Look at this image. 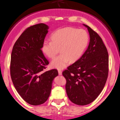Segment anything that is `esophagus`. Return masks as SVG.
<instances>
[{
    "label": "esophagus",
    "mask_w": 120,
    "mask_h": 120,
    "mask_svg": "<svg viewBox=\"0 0 120 120\" xmlns=\"http://www.w3.org/2000/svg\"><path fill=\"white\" fill-rule=\"evenodd\" d=\"M58 72H59V74L60 75H62V71H61V70H58Z\"/></svg>",
    "instance_id": "1"
}]
</instances>
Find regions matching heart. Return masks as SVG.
Returning a JSON list of instances; mask_svg holds the SVG:
<instances>
[{
	"instance_id": "obj_1",
	"label": "heart",
	"mask_w": 120,
	"mask_h": 120,
	"mask_svg": "<svg viewBox=\"0 0 120 120\" xmlns=\"http://www.w3.org/2000/svg\"><path fill=\"white\" fill-rule=\"evenodd\" d=\"M52 41L45 40L42 43V51L52 60V67L63 69L81 57L89 42V36L84 30L66 27L59 29L51 35Z\"/></svg>"
}]
</instances>
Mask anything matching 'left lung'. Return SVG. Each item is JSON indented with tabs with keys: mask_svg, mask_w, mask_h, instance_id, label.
Listing matches in <instances>:
<instances>
[{
	"mask_svg": "<svg viewBox=\"0 0 120 120\" xmlns=\"http://www.w3.org/2000/svg\"><path fill=\"white\" fill-rule=\"evenodd\" d=\"M88 49L77 61L63 72L69 99L80 106L88 105L100 95L109 72V54L101 38L88 25Z\"/></svg>",
	"mask_w": 120,
	"mask_h": 120,
	"instance_id": "obj_1",
	"label": "left lung"
}]
</instances>
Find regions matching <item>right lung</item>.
<instances>
[{
  "label": "right lung",
  "instance_id": "obj_1",
  "mask_svg": "<svg viewBox=\"0 0 120 120\" xmlns=\"http://www.w3.org/2000/svg\"><path fill=\"white\" fill-rule=\"evenodd\" d=\"M49 28L41 23L26 28L15 42L11 55L13 85L21 97L34 106L48 100L53 79L58 75L56 69L43 71L49 64L41 50Z\"/></svg>",
  "mask_w": 120,
  "mask_h": 120
}]
</instances>
